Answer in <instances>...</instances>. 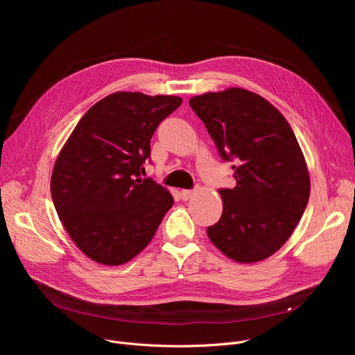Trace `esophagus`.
<instances>
[{
  "mask_svg": "<svg viewBox=\"0 0 355 355\" xmlns=\"http://www.w3.org/2000/svg\"><path fill=\"white\" fill-rule=\"evenodd\" d=\"M193 196H194V190H181V198H182L184 201L190 200Z\"/></svg>",
  "mask_w": 355,
  "mask_h": 355,
  "instance_id": "1",
  "label": "esophagus"
}]
</instances>
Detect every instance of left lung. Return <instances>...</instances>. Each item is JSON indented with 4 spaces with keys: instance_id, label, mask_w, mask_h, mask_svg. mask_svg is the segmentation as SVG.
Masks as SVG:
<instances>
[{
    "instance_id": "left-lung-1",
    "label": "left lung",
    "mask_w": 355,
    "mask_h": 355,
    "mask_svg": "<svg viewBox=\"0 0 355 355\" xmlns=\"http://www.w3.org/2000/svg\"><path fill=\"white\" fill-rule=\"evenodd\" d=\"M223 161L233 162L234 189H220L223 214L207 227L213 245L240 263L284 246L309 200L306 164L292 128L266 99L233 87L190 99Z\"/></svg>"
}]
</instances>
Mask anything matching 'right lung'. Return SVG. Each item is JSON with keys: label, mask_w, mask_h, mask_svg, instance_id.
Segmentation results:
<instances>
[{"label": "right lung", "mask_w": 355, "mask_h": 355, "mask_svg": "<svg viewBox=\"0 0 355 355\" xmlns=\"http://www.w3.org/2000/svg\"><path fill=\"white\" fill-rule=\"evenodd\" d=\"M178 96L116 92L93 105L54 164L51 198L78 248L116 266L142 252L174 198L142 178L158 125L181 105Z\"/></svg>", "instance_id": "obj_1"}]
</instances>
